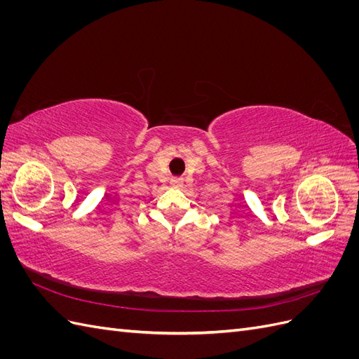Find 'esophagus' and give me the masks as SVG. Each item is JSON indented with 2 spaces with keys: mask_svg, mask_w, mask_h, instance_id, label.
<instances>
[{
  "mask_svg": "<svg viewBox=\"0 0 359 359\" xmlns=\"http://www.w3.org/2000/svg\"><path fill=\"white\" fill-rule=\"evenodd\" d=\"M170 186H172V187H175V189L181 187V186H182V180H180V178H173V180L170 181Z\"/></svg>",
  "mask_w": 359,
  "mask_h": 359,
  "instance_id": "34e87169",
  "label": "esophagus"
}]
</instances>
